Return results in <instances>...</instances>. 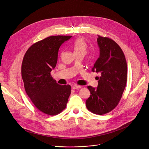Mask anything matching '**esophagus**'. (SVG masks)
<instances>
[{
    "mask_svg": "<svg viewBox=\"0 0 149 149\" xmlns=\"http://www.w3.org/2000/svg\"><path fill=\"white\" fill-rule=\"evenodd\" d=\"M72 88L74 90H77V89H78V88H81L82 87V86L75 84V85H73V86H72Z\"/></svg>",
    "mask_w": 149,
    "mask_h": 149,
    "instance_id": "obj_1",
    "label": "esophagus"
}]
</instances>
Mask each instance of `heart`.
Returning a JSON list of instances; mask_svg holds the SVG:
<instances>
[{"label":"heart","mask_w":149,"mask_h":149,"mask_svg":"<svg viewBox=\"0 0 149 149\" xmlns=\"http://www.w3.org/2000/svg\"><path fill=\"white\" fill-rule=\"evenodd\" d=\"M72 48L73 51L75 54H82L84 55L86 54L87 52L88 46L84 39L82 38L77 39L72 45Z\"/></svg>","instance_id":"heart-1"}]
</instances>
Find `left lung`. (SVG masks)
Instances as JSON below:
<instances>
[{"label":"left lung","instance_id":"1","mask_svg":"<svg viewBox=\"0 0 149 149\" xmlns=\"http://www.w3.org/2000/svg\"><path fill=\"white\" fill-rule=\"evenodd\" d=\"M100 56L93 72H100L97 88L88 86L90 97L86 100L87 109L94 114L103 115L114 109L125 88L127 67L124 54L113 39L98 35Z\"/></svg>","mask_w":149,"mask_h":149}]
</instances>
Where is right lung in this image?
<instances>
[{
    "mask_svg": "<svg viewBox=\"0 0 149 149\" xmlns=\"http://www.w3.org/2000/svg\"><path fill=\"white\" fill-rule=\"evenodd\" d=\"M72 36H51L33 44L26 52L21 73L28 97L41 112L57 115L67 107L70 85H59L51 75L56 67L59 48Z\"/></svg>",
    "mask_w": 149,
    "mask_h": 149,
    "instance_id": "1",
    "label": "right lung"
}]
</instances>
